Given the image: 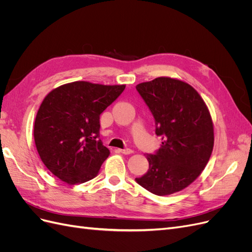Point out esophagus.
<instances>
[{
	"label": "esophagus",
	"mask_w": 252,
	"mask_h": 252,
	"mask_svg": "<svg viewBox=\"0 0 252 252\" xmlns=\"http://www.w3.org/2000/svg\"><path fill=\"white\" fill-rule=\"evenodd\" d=\"M119 151L123 155H131L133 152L131 149H128V148L127 149H119Z\"/></svg>",
	"instance_id": "esophagus-1"
}]
</instances>
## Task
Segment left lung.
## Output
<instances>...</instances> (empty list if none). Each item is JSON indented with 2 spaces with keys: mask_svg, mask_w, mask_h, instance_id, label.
Listing matches in <instances>:
<instances>
[{
  "mask_svg": "<svg viewBox=\"0 0 252 252\" xmlns=\"http://www.w3.org/2000/svg\"><path fill=\"white\" fill-rule=\"evenodd\" d=\"M156 120L162 145L148 155L149 169L136 178L157 195H169L188 187L207 165L215 144L213 123L207 105L188 83L159 77L136 85Z\"/></svg>",
  "mask_w": 252,
  "mask_h": 252,
  "instance_id": "left-lung-1",
  "label": "left lung"
}]
</instances>
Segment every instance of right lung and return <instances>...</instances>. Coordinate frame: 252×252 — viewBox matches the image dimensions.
Returning a JSON list of instances; mask_svg holds the SVG:
<instances>
[{
    "mask_svg": "<svg viewBox=\"0 0 252 252\" xmlns=\"http://www.w3.org/2000/svg\"><path fill=\"white\" fill-rule=\"evenodd\" d=\"M126 85L85 81L64 84L44 97L37 110L33 138L47 169L69 185L96 177L110 155L100 136V116Z\"/></svg>",
    "mask_w": 252,
    "mask_h": 252,
    "instance_id": "1",
    "label": "right lung"
}]
</instances>
